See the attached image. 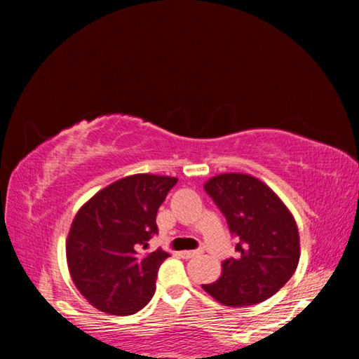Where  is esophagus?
I'll return each mask as SVG.
<instances>
[{
	"mask_svg": "<svg viewBox=\"0 0 359 359\" xmlns=\"http://www.w3.org/2000/svg\"><path fill=\"white\" fill-rule=\"evenodd\" d=\"M199 253H201L199 250H185V252H180V257L184 259H190L193 257H198Z\"/></svg>",
	"mask_w": 359,
	"mask_h": 359,
	"instance_id": "1",
	"label": "esophagus"
}]
</instances>
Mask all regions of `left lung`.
I'll return each instance as SVG.
<instances>
[{"instance_id": "obj_1", "label": "left lung", "mask_w": 359, "mask_h": 359, "mask_svg": "<svg viewBox=\"0 0 359 359\" xmlns=\"http://www.w3.org/2000/svg\"><path fill=\"white\" fill-rule=\"evenodd\" d=\"M204 190L238 238L236 257L222 263V276L203 285L205 293L229 307L252 306L274 296L299 263V233L293 215L264 182L228 172L209 179Z\"/></svg>"}]
</instances>
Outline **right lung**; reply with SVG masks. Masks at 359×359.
<instances>
[{"label": "right lung", "mask_w": 359, "mask_h": 359, "mask_svg": "<svg viewBox=\"0 0 359 359\" xmlns=\"http://www.w3.org/2000/svg\"><path fill=\"white\" fill-rule=\"evenodd\" d=\"M175 177L135 174L88 199L72 220L66 258L72 282L101 312L131 315L155 293L158 269L169 253L141 255L158 234L156 212Z\"/></svg>", "instance_id": "add662e5"}]
</instances>
